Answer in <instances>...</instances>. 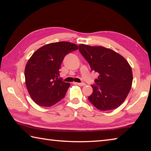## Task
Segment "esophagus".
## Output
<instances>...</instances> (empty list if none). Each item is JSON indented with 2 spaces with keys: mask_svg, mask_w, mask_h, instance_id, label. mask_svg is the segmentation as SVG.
Segmentation results:
<instances>
[{
  "mask_svg": "<svg viewBox=\"0 0 151 151\" xmlns=\"http://www.w3.org/2000/svg\"><path fill=\"white\" fill-rule=\"evenodd\" d=\"M76 85H78V86H85V83H75Z\"/></svg>",
  "mask_w": 151,
  "mask_h": 151,
  "instance_id": "34e87169",
  "label": "esophagus"
}]
</instances>
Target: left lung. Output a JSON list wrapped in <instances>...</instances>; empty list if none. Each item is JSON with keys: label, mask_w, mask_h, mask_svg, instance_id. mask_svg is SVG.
I'll return each mask as SVG.
<instances>
[{"label": "left lung", "mask_w": 151, "mask_h": 151, "mask_svg": "<svg viewBox=\"0 0 151 151\" xmlns=\"http://www.w3.org/2000/svg\"><path fill=\"white\" fill-rule=\"evenodd\" d=\"M79 51L88 61L92 70L99 73L96 85H91L89 101L101 111H110L123 103L131 91L132 73L127 60L110 48L78 45Z\"/></svg>", "instance_id": "obj_1"}]
</instances>
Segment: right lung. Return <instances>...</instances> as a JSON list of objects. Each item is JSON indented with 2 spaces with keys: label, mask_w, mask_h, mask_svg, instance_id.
Wrapping results in <instances>:
<instances>
[{
  "label": "right lung",
  "mask_w": 151,
  "mask_h": 151,
  "mask_svg": "<svg viewBox=\"0 0 151 151\" xmlns=\"http://www.w3.org/2000/svg\"><path fill=\"white\" fill-rule=\"evenodd\" d=\"M69 42H52L33 53L25 66L27 91L35 103L41 106L54 105L65 96L70 83L58 78L60 65L65 56L77 50Z\"/></svg>",
  "instance_id": "right-lung-1"
}]
</instances>
